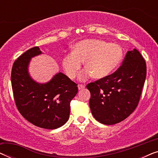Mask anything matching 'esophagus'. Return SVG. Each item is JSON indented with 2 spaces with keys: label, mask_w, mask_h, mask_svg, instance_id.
<instances>
[{
  "label": "esophagus",
  "mask_w": 158,
  "mask_h": 158,
  "mask_svg": "<svg viewBox=\"0 0 158 158\" xmlns=\"http://www.w3.org/2000/svg\"><path fill=\"white\" fill-rule=\"evenodd\" d=\"M77 88H78V90H82L85 88V85H81V84H79V85H77Z\"/></svg>",
  "instance_id": "esophagus-1"
}]
</instances>
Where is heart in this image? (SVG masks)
Wrapping results in <instances>:
<instances>
[{"instance_id": "heart-1", "label": "heart", "mask_w": 158, "mask_h": 158, "mask_svg": "<svg viewBox=\"0 0 158 158\" xmlns=\"http://www.w3.org/2000/svg\"><path fill=\"white\" fill-rule=\"evenodd\" d=\"M124 57L120 45L97 39H88L77 42L73 52L62 58V67L66 75L74 79L85 62L86 69L80 76L85 80L93 75L95 78H105L115 72Z\"/></svg>"}]
</instances>
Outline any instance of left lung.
Masks as SVG:
<instances>
[{
  "label": "left lung",
  "mask_w": 158,
  "mask_h": 158,
  "mask_svg": "<svg viewBox=\"0 0 158 158\" xmlns=\"http://www.w3.org/2000/svg\"><path fill=\"white\" fill-rule=\"evenodd\" d=\"M144 60L136 49L127 52L119 68L105 78L87 85L94 118L112 125L127 118L137 108L146 78Z\"/></svg>",
  "instance_id": "obj_1"
}]
</instances>
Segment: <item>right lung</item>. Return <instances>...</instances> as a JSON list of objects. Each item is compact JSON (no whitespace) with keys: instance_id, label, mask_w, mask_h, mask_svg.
Here are the masks:
<instances>
[{"instance_id":"right-lung-1","label":"right lung","mask_w":158,"mask_h":158,"mask_svg":"<svg viewBox=\"0 0 158 158\" xmlns=\"http://www.w3.org/2000/svg\"><path fill=\"white\" fill-rule=\"evenodd\" d=\"M43 54L39 47L29 49L13 64L11 85L15 102L21 115L41 128L55 129L70 117V103L77 93V84L61 72L40 83L29 72L31 58Z\"/></svg>"}]
</instances>
